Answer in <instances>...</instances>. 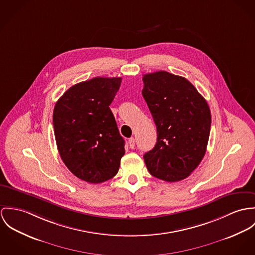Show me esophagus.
Listing matches in <instances>:
<instances>
[{"instance_id":"obj_1","label":"esophagus","mask_w":255,"mask_h":255,"mask_svg":"<svg viewBox=\"0 0 255 255\" xmlns=\"http://www.w3.org/2000/svg\"><path fill=\"white\" fill-rule=\"evenodd\" d=\"M128 144L131 148H134L135 147V139L134 138H130L129 141H128Z\"/></svg>"}]
</instances>
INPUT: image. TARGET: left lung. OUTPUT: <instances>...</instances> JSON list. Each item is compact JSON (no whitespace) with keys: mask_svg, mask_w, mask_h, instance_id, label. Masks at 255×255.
<instances>
[{"mask_svg":"<svg viewBox=\"0 0 255 255\" xmlns=\"http://www.w3.org/2000/svg\"><path fill=\"white\" fill-rule=\"evenodd\" d=\"M142 81L141 94L157 131L154 147L143 155L145 165L160 180H184L205 154L211 126L209 107L184 77L157 71L143 75Z\"/></svg>","mask_w":255,"mask_h":255,"instance_id":"obj_1","label":"left lung"}]
</instances>
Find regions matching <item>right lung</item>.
<instances>
[{
  "instance_id": "add662e5",
  "label": "right lung",
  "mask_w": 255,
  "mask_h": 255,
  "mask_svg": "<svg viewBox=\"0 0 255 255\" xmlns=\"http://www.w3.org/2000/svg\"><path fill=\"white\" fill-rule=\"evenodd\" d=\"M121 77H96L70 87L55 106L53 122L59 155L77 178L92 184L117 174L125 153L110 106Z\"/></svg>"
}]
</instances>
